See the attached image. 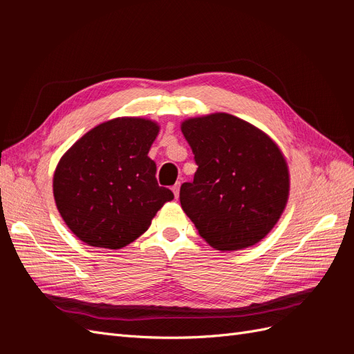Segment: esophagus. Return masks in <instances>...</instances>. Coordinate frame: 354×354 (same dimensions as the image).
<instances>
[{
    "label": "esophagus",
    "instance_id": "34e87169",
    "mask_svg": "<svg viewBox=\"0 0 354 354\" xmlns=\"http://www.w3.org/2000/svg\"><path fill=\"white\" fill-rule=\"evenodd\" d=\"M173 192H174V196L178 198V194H180V183H176V185L173 186Z\"/></svg>",
    "mask_w": 354,
    "mask_h": 354
}]
</instances>
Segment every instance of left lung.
Segmentation results:
<instances>
[{"instance_id": "obj_1", "label": "left lung", "mask_w": 354, "mask_h": 354, "mask_svg": "<svg viewBox=\"0 0 354 354\" xmlns=\"http://www.w3.org/2000/svg\"><path fill=\"white\" fill-rule=\"evenodd\" d=\"M198 169L180 203L201 238L220 251L260 242L281 218L289 171L281 149L259 128L229 113L181 124Z\"/></svg>"}]
</instances>
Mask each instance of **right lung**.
Instances as JSON below:
<instances>
[{
    "instance_id": "1",
    "label": "right lung",
    "mask_w": 354,
    "mask_h": 354,
    "mask_svg": "<svg viewBox=\"0 0 354 354\" xmlns=\"http://www.w3.org/2000/svg\"><path fill=\"white\" fill-rule=\"evenodd\" d=\"M159 125L115 118L94 127L62 156L53 194L62 218L90 246L120 250L149 229L173 192L158 185L147 156Z\"/></svg>"
}]
</instances>
